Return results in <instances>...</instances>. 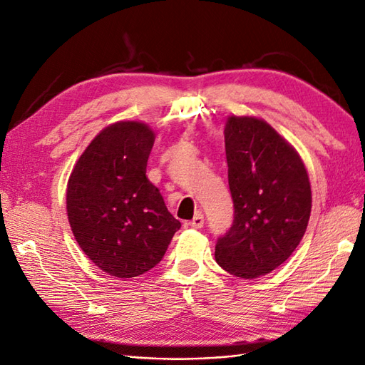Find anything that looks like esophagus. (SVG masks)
<instances>
[{
	"instance_id": "obj_1",
	"label": "esophagus",
	"mask_w": 365,
	"mask_h": 365,
	"mask_svg": "<svg viewBox=\"0 0 365 365\" xmlns=\"http://www.w3.org/2000/svg\"><path fill=\"white\" fill-rule=\"evenodd\" d=\"M189 225L192 226V228H197V230H198V228H201V226L205 225V215L198 212V214H197L195 217H193L192 220L189 222Z\"/></svg>"
}]
</instances>
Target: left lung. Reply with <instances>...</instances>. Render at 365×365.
Wrapping results in <instances>:
<instances>
[{
	"label": "left lung",
	"mask_w": 365,
	"mask_h": 365,
	"mask_svg": "<svg viewBox=\"0 0 365 365\" xmlns=\"http://www.w3.org/2000/svg\"><path fill=\"white\" fill-rule=\"evenodd\" d=\"M231 228L215 261L239 278H259L289 259L303 239L312 197L303 160L267 121L231 115L225 128Z\"/></svg>",
	"instance_id": "1"
}]
</instances>
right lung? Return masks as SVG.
Segmentation results:
<instances>
[{"label": "right lung", "mask_w": 365, "mask_h": 365, "mask_svg": "<svg viewBox=\"0 0 365 365\" xmlns=\"http://www.w3.org/2000/svg\"><path fill=\"white\" fill-rule=\"evenodd\" d=\"M155 133L140 121L104 128L78 159L67 214L88 259L115 278H134L164 257L180 220L147 178Z\"/></svg>", "instance_id": "obj_1"}]
</instances>
